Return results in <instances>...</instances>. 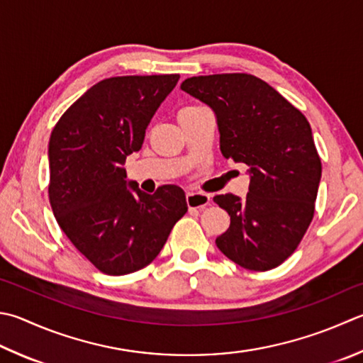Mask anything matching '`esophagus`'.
<instances>
[{
    "instance_id": "esophagus-1",
    "label": "esophagus",
    "mask_w": 363,
    "mask_h": 363,
    "mask_svg": "<svg viewBox=\"0 0 363 363\" xmlns=\"http://www.w3.org/2000/svg\"><path fill=\"white\" fill-rule=\"evenodd\" d=\"M186 203H188L189 210H201V208L207 207V205L210 203V196L194 191V193L186 194Z\"/></svg>"
}]
</instances>
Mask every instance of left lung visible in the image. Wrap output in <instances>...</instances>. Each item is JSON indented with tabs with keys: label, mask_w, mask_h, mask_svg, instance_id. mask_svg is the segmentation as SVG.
<instances>
[{
	"label": "left lung",
	"mask_w": 363,
	"mask_h": 363,
	"mask_svg": "<svg viewBox=\"0 0 363 363\" xmlns=\"http://www.w3.org/2000/svg\"><path fill=\"white\" fill-rule=\"evenodd\" d=\"M180 88L213 111L224 158L250 167L246 197H213L230 216L216 246L243 269H275L296 251L314 215L323 167L308 120L250 74L199 75Z\"/></svg>",
	"instance_id": "1"
}]
</instances>
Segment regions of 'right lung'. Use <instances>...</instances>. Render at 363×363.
Masks as SVG:
<instances>
[{
	"label": "right lung",
	"instance_id": "obj_1",
	"mask_svg": "<svg viewBox=\"0 0 363 363\" xmlns=\"http://www.w3.org/2000/svg\"><path fill=\"white\" fill-rule=\"evenodd\" d=\"M179 74L125 75L98 82L67 108L49 142V197L72 245L107 275H128L160 255L188 211L183 189L147 194L126 180L125 161Z\"/></svg>",
	"mask_w": 363,
	"mask_h": 363
}]
</instances>
